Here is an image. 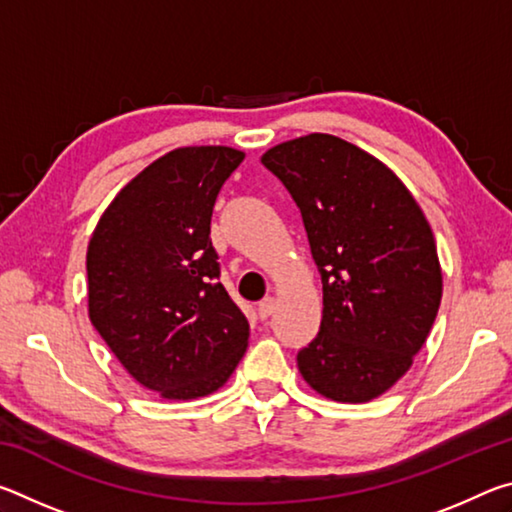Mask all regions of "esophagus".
<instances>
[{
  "instance_id": "obj_1",
  "label": "esophagus",
  "mask_w": 512,
  "mask_h": 512,
  "mask_svg": "<svg viewBox=\"0 0 512 512\" xmlns=\"http://www.w3.org/2000/svg\"><path fill=\"white\" fill-rule=\"evenodd\" d=\"M273 311H275V300L273 298H266V300H262L257 305V314H259V318H262V320H266L268 316H271Z\"/></svg>"
}]
</instances>
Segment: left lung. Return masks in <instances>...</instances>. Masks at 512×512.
Listing matches in <instances>:
<instances>
[{
  "label": "left lung",
  "mask_w": 512,
  "mask_h": 512,
  "mask_svg": "<svg viewBox=\"0 0 512 512\" xmlns=\"http://www.w3.org/2000/svg\"><path fill=\"white\" fill-rule=\"evenodd\" d=\"M262 164L300 207L323 280V320L298 352L300 375L327 400H375L411 368L443 298L427 216L384 162L341 137H296Z\"/></svg>",
  "instance_id": "left-lung-1"
}]
</instances>
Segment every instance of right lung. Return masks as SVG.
Here are the masks:
<instances>
[{"label": "right lung", "mask_w": 512, "mask_h": 512, "mask_svg": "<svg viewBox=\"0 0 512 512\" xmlns=\"http://www.w3.org/2000/svg\"><path fill=\"white\" fill-rule=\"evenodd\" d=\"M244 158L230 146L164 153L112 198L88 244L92 325L164 400L219 391L248 348L210 239L216 196Z\"/></svg>", "instance_id": "add662e5"}]
</instances>
